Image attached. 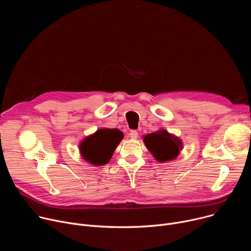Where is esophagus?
Listing matches in <instances>:
<instances>
[{
	"label": "esophagus",
	"mask_w": 251,
	"mask_h": 251,
	"mask_svg": "<svg viewBox=\"0 0 251 251\" xmlns=\"http://www.w3.org/2000/svg\"><path fill=\"white\" fill-rule=\"evenodd\" d=\"M129 135H130L131 139L135 140V139H137V137H138V132H137L136 130H132V131L129 133Z\"/></svg>",
	"instance_id": "obj_1"
}]
</instances>
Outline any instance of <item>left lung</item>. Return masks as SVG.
I'll use <instances>...</instances> for the list:
<instances>
[{
    "mask_svg": "<svg viewBox=\"0 0 251 251\" xmlns=\"http://www.w3.org/2000/svg\"><path fill=\"white\" fill-rule=\"evenodd\" d=\"M144 143L147 149L159 162L175 159L180 153V150H182V142L169 134L166 130H160L146 135L144 137Z\"/></svg>",
    "mask_w": 251,
    "mask_h": 251,
    "instance_id": "left-lung-1",
    "label": "left lung"
}]
</instances>
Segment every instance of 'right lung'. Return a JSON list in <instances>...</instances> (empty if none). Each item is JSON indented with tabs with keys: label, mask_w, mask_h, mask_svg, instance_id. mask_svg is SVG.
Instances as JSON below:
<instances>
[{
	"label": "right lung",
	"mask_w": 251,
	"mask_h": 251,
	"mask_svg": "<svg viewBox=\"0 0 251 251\" xmlns=\"http://www.w3.org/2000/svg\"><path fill=\"white\" fill-rule=\"evenodd\" d=\"M122 138L123 134L118 129H99L81 143L82 157L93 165H105L111 159Z\"/></svg>",
	"instance_id": "add662e5"
}]
</instances>
